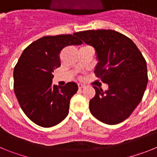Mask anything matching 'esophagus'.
<instances>
[{
    "label": "esophagus",
    "mask_w": 157,
    "mask_h": 157,
    "mask_svg": "<svg viewBox=\"0 0 157 157\" xmlns=\"http://www.w3.org/2000/svg\"><path fill=\"white\" fill-rule=\"evenodd\" d=\"M78 86L79 89H82L85 87V86L83 85V84H82V83H78Z\"/></svg>",
    "instance_id": "34e87169"
}]
</instances>
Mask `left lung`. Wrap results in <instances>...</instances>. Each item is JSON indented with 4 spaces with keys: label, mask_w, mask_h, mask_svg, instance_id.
Listing matches in <instances>:
<instances>
[{
    "label": "left lung",
    "mask_w": 157,
    "mask_h": 157,
    "mask_svg": "<svg viewBox=\"0 0 157 157\" xmlns=\"http://www.w3.org/2000/svg\"><path fill=\"white\" fill-rule=\"evenodd\" d=\"M93 46L98 62L94 72L109 85L108 90L94 86L96 94L90 110L101 122L118 124L131 115L142 99L148 83L145 58L127 36L112 30H92L75 34Z\"/></svg>",
    "instance_id": "left-lung-1"
}]
</instances>
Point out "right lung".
I'll return each mask as SVG.
<instances>
[{"instance_id": "add662e5", "label": "right lung", "mask_w": 157, "mask_h": 157, "mask_svg": "<svg viewBox=\"0 0 157 157\" xmlns=\"http://www.w3.org/2000/svg\"><path fill=\"white\" fill-rule=\"evenodd\" d=\"M71 34L45 36L23 50L14 68V92L26 116L35 124L51 127L63 121L70 100L77 93L74 82L52 85V72L60 67L59 52L69 45H81Z\"/></svg>"}]
</instances>
